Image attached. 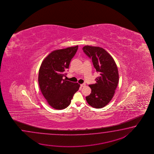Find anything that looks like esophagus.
Instances as JSON below:
<instances>
[{
	"instance_id": "esophagus-1",
	"label": "esophagus",
	"mask_w": 154,
	"mask_h": 154,
	"mask_svg": "<svg viewBox=\"0 0 154 154\" xmlns=\"http://www.w3.org/2000/svg\"><path fill=\"white\" fill-rule=\"evenodd\" d=\"M85 85H86L85 84H82L80 85V86H81V87H84V86H85Z\"/></svg>"
}]
</instances>
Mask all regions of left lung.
I'll use <instances>...</instances> for the list:
<instances>
[{
  "mask_svg": "<svg viewBox=\"0 0 154 154\" xmlns=\"http://www.w3.org/2000/svg\"><path fill=\"white\" fill-rule=\"evenodd\" d=\"M82 50L92 59L96 72L100 75L95 79V84L89 85L91 92L86 100L94 108L104 107L113 98L118 85L117 66L112 57L101 47L85 46Z\"/></svg>",
  "mask_w": 154,
  "mask_h": 154,
  "instance_id": "8db88e82",
  "label": "left lung"
}]
</instances>
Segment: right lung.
Returning a JSON list of instances; mask_svg holds the SVG:
<instances>
[{
    "label": "right lung",
    "mask_w": 154,
    "mask_h": 154,
    "mask_svg": "<svg viewBox=\"0 0 154 154\" xmlns=\"http://www.w3.org/2000/svg\"><path fill=\"white\" fill-rule=\"evenodd\" d=\"M78 46L53 51L43 60L39 68L38 84L48 103L56 109L66 108L78 91L80 84L63 79Z\"/></svg>",
    "instance_id": "right-lung-1"
}]
</instances>
